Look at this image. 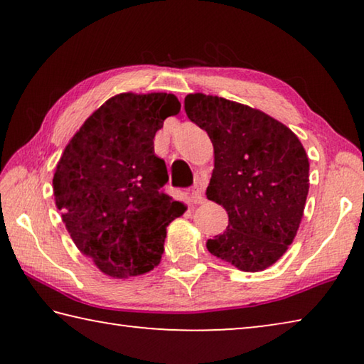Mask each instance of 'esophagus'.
Instances as JSON below:
<instances>
[{
	"label": "esophagus",
	"mask_w": 364,
	"mask_h": 364,
	"mask_svg": "<svg viewBox=\"0 0 364 364\" xmlns=\"http://www.w3.org/2000/svg\"><path fill=\"white\" fill-rule=\"evenodd\" d=\"M191 202H193V204H204L205 202L204 189L200 186H196L193 191H191Z\"/></svg>",
	"instance_id": "34e87169"
}]
</instances>
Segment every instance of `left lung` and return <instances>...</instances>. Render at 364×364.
<instances>
[{
    "label": "left lung",
    "instance_id": "8db88e82",
    "mask_svg": "<svg viewBox=\"0 0 364 364\" xmlns=\"http://www.w3.org/2000/svg\"><path fill=\"white\" fill-rule=\"evenodd\" d=\"M191 122L213 144L207 199L228 212L223 234L207 249L245 273L274 264L294 242L310 189V162L291 128L245 104L193 93L184 97Z\"/></svg>",
    "mask_w": 364,
    "mask_h": 364
}]
</instances>
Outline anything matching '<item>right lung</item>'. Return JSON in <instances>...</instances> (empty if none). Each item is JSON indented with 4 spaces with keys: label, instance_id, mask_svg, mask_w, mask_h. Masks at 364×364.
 <instances>
[{
    "label": "right lung",
    "instance_id": "right-lung-1",
    "mask_svg": "<svg viewBox=\"0 0 364 364\" xmlns=\"http://www.w3.org/2000/svg\"><path fill=\"white\" fill-rule=\"evenodd\" d=\"M181 104L167 93H120L96 109L56 165L53 193L72 241L104 274L128 279L160 263L167 226L186 205L165 194L154 136Z\"/></svg>",
    "mask_w": 364,
    "mask_h": 364
}]
</instances>
